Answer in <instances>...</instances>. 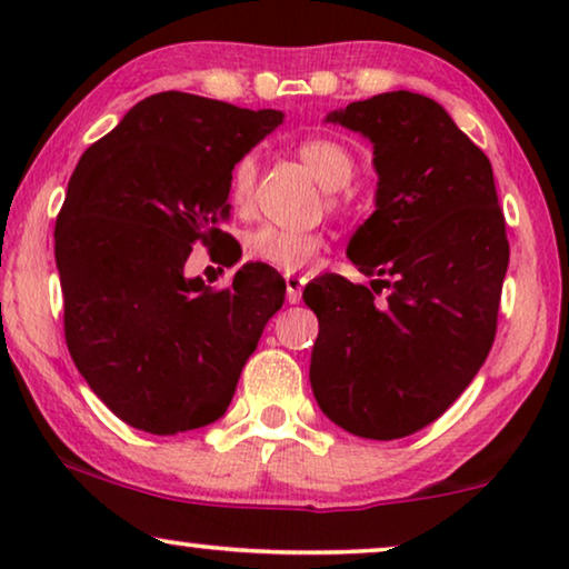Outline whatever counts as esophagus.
I'll return each mask as SVG.
<instances>
[{
	"label": "esophagus",
	"instance_id": "esophagus-1",
	"mask_svg": "<svg viewBox=\"0 0 569 569\" xmlns=\"http://www.w3.org/2000/svg\"><path fill=\"white\" fill-rule=\"evenodd\" d=\"M284 284H287V302H300L302 300V287H306V279L300 274H287L284 277Z\"/></svg>",
	"mask_w": 569,
	"mask_h": 569
}]
</instances>
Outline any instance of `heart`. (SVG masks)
I'll use <instances>...</instances> for the list:
<instances>
[{
  "label": "heart",
  "mask_w": 569,
  "mask_h": 569,
  "mask_svg": "<svg viewBox=\"0 0 569 569\" xmlns=\"http://www.w3.org/2000/svg\"><path fill=\"white\" fill-rule=\"evenodd\" d=\"M300 160L306 162L318 181L326 189H341L352 181L355 176V158L345 144L333 142V139H308L300 144ZM256 173H259V162L253 154H243L230 173V204L236 209H246L253 199ZM323 248L321 236L316 232H298L274 228V224H261L251 230L243 240V256L253 263L277 271H300L316 259L318 251Z\"/></svg>",
  "instance_id": "obj_1"
}]
</instances>
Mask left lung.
<instances>
[{"mask_svg": "<svg viewBox=\"0 0 569 569\" xmlns=\"http://www.w3.org/2000/svg\"><path fill=\"white\" fill-rule=\"evenodd\" d=\"M326 121L372 142L376 212L347 256L378 279L365 287L323 274L306 287L318 316L310 386L341 430L407 438L466 391L492 349L510 261L492 166L419 92L357 100Z\"/></svg>", "mask_w": 569, "mask_h": 569, "instance_id": "obj_1", "label": "left lung"}]
</instances>
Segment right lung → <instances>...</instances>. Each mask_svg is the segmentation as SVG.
Wrapping results in <instances>:
<instances>
[{"label": "right lung", "instance_id": "right-lung-1", "mask_svg": "<svg viewBox=\"0 0 569 569\" xmlns=\"http://www.w3.org/2000/svg\"><path fill=\"white\" fill-rule=\"evenodd\" d=\"M282 123L191 92H158L90 144L67 186L53 251L69 355L100 401L152 435L228 411L240 370L284 302V279L246 263L230 287L186 279L191 248L232 243V166Z\"/></svg>", "mask_w": 569, "mask_h": 569}]
</instances>
